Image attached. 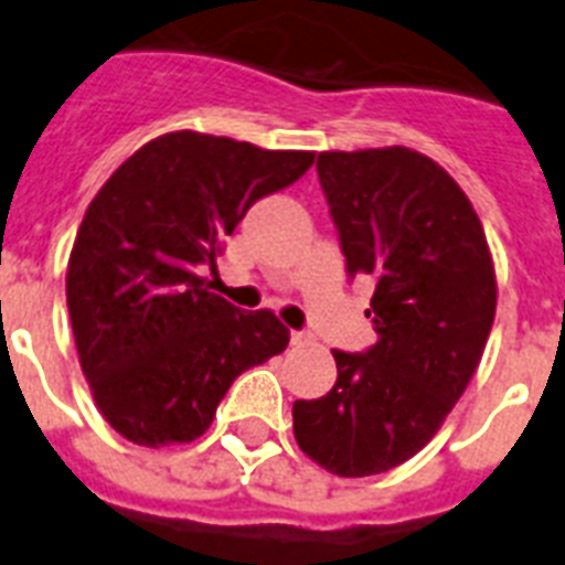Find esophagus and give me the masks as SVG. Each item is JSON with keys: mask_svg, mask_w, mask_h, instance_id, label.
Wrapping results in <instances>:
<instances>
[{"mask_svg": "<svg viewBox=\"0 0 565 565\" xmlns=\"http://www.w3.org/2000/svg\"><path fill=\"white\" fill-rule=\"evenodd\" d=\"M290 340H292V345H308L310 334L308 331H290Z\"/></svg>", "mask_w": 565, "mask_h": 565, "instance_id": "34e87169", "label": "esophagus"}]
</instances>
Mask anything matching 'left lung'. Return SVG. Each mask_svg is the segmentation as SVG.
<instances>
[{
  "instance_id": "1",
  "label": "left lung",
  "mask_w": 565,
  "mask_h": 565,
  "mask_svg": "<svg viewBox=\"0 0 565 565\" xmlns=\"http://www.w3.org/2000/svg\"><path fill=\"white\" fill-rule=\"evenodd\" d=\"M317 172L345 269L375 278L377 340L334 349L337 384L292 404V434L328 472L363 478L428 446L463 395L495 319V269L472 202L425 154L322 152Z\"/></svg>"
}]
</instances>
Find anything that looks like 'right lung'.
Masks as SVG:
<instances>
[{
    "label": "right lung",
    "mask_w": 565,
    "mask_h": 565,
    "mask_svg": "<svg viewBox=\"0 0 565 565\" xmlns=\"http://www.w3.org/2000/svg\"><path fill=\"white\" fill-rule=\"evenodd\" d=\"M313 152L231 137H154L96 193L66 266V308L96 407L146 448L193 443L234 377L281 354L273 310L211 292L222 239L257 199L290 188Z\"/></svg>",
    "instance_id": "add662e5"
}]
</instances>
